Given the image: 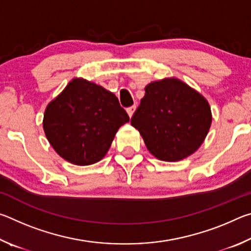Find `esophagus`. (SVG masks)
Masks as SVG:
<instances>
[{
	"instance_id": "1",
	"label": "esophagus",
	"mask_w": 251,
	"mask_h": 251,
	"mask_svg": "<svg viewBox=\"0 0 251 251\" xmlns=\"http://www.w3.org/2000/svg\"><path fill=\"white\" fill-rule=\"evenodd\" d=\"M135 110H136V105H133V106H130V107L127 108V113H128L129 117L133 116V114H134Z\"/></svg>"
}]
</instances>
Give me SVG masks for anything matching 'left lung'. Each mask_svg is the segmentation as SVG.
I'll use <instances>...</instances> for the list:
<instances>
[{"label":"left lung","mask_w":251,"mask_h":251,"mask_svg":"<svg viewBox=\"0 0 251 251\" xmlns=\"http://www.w3.org/2000/svg\"><path fill=\"white\" fill-rule=\"evenodd\" d=\"M211 120L205 97L182 80L171 77L147 85L130 124L138 129L152 156L178 161L201 147Z\"/></svg>","instance_id":"obj_1"}]
</instances>
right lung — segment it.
Segmentation results:
<instances>
[{
	"mask_svg": "<svg viewBox=\"0 0 251 251\" xmlns=\"http://www.w3.org/2000/svg\"><path fill=\"white\" fill-rule=\"evenodd\" d=\"M127 122L129 117L115 94L75 77L46 106L43 129L62 158L87 166L103 159L118 128Z\"/></svg>",
	"mask_w": 251,
	"mask_h": 251,
	"instance_id": "add662e5",
	"label": "right lung"
}]
</instances>
